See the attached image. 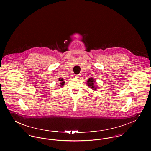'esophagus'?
Returning a JSON list of instances; mask_svg holds the SVG:
<instances>
[{
    "label": "esophagus",
    "mask_w": 151,
    "mask_h": 151,
    "mask_svg": "<svg viewBox=\"0 0 151 151\" xmlns=\"http://www.w3.org/2000/svg\"><path fill=\"white\" fill-rule=\"evenodd\" d=\"M76 78H79L80 76H81V75H80V74H77V75H75V76Z\"/></svg>",
    "instance_id": "1"
}]
</instances>
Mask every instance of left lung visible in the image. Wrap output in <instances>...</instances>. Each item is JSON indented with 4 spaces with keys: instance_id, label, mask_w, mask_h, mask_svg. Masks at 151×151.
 I'll return each mask as SVG.
<instances>
[{
    "instance_id": "obj_1",
    "label": "left lung",
    "mask_w": 151,
    "mask_h": 151,
    "mask_svg": "<svg viewBox=\"0 0 151 151\" xmlns=\"http://www.w3.org/2000/svg\"><path fill=\"white\" fill-rule=\"evenodd\" d=\"M95 83L94 81V80L92 78H89L88 81H87V84H88V86H89L92 89H93V90H96V88L94 86V83Z\"/></svg>"
}]
</instances>
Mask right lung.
<instances>
[{
    "mask_svg": "<svg viewBox=\"0 0 151 151\" xmlns=\"http://www.w3.org/2000/svg\"><path fill=\"white\" fill-rule=\"evenodd\" d=\"M59 81H61V83H60V86H63L65 84V81H63V79H59Z\"/></svg>",
    "mask_w": 151,
    "mask_h": 151,
    "instance_id": "1",
    "label": "right lung"
}]
</instances>
